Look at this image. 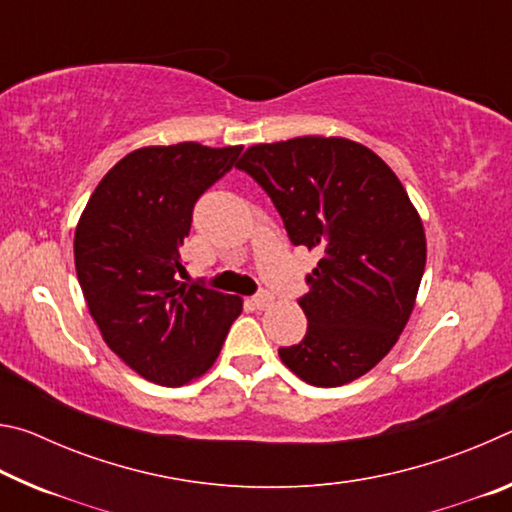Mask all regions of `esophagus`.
<instances>
[{"mask_svg":"<svg viewBox=\"0 0 512 512\" xmlns=\"http://www.w3.org/2000/svg\"><path fill=\"white\" fill-rule=\"evenodd\" d=\"M273 293H268V291H262V293H257V296L253 298V305L257 307V309H266V307H271L273 305Z\"/></svg>","mask_w":512,"mask_h":512,"instance_id":"1","label":"esophagus"}]
</instances>
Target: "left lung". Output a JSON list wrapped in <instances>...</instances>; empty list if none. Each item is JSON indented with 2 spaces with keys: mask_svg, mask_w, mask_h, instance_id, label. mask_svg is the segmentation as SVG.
Masks as SVG:
<instances>
[{
  "mask_svg": "<svg viewBox=\"0 0 512 512\" xmlns=\"http://www.w3.org/2000/svg\"><path fill=\"white\" fill-rule=\"evenodd\" d=\"M237 167L271 196L293 244L320 253L300 298L307 334L280 348L282 363L320 388L366 375L409 323L427 264L400 178L368 146L323 135L253 144Z\"/></svg>",
  "mask_w": 512,
  "mask_h": 512,
  "instance_id": "left-lung-1",
  "label": "left lung"
}]
</instances>
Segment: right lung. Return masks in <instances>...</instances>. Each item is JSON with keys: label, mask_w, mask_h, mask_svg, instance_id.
<instances>
[{"label": "right lung", "mask_w": 512, "mask_h": 512, "mask_svg": "<svg viewBox=\"0 0 512 512\" xmlns=\"http://www.w3.org/2000/svg\"><path fill=\"white\" fill-rule=\"evenodd\" d=\"M241 146H142L94 189L74 232V264L108 348L137 375L185 386L212 368L244 300L176 280L192 210Z\"/></svg>", "instance_id": "obj_1"}]
</instances>
